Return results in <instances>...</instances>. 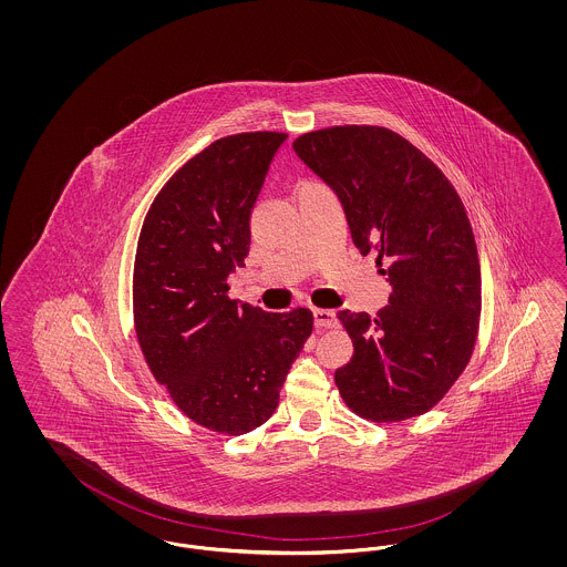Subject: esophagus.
<instances>
[{
    "label": "esophagus",
    "mask_w": 567,
    "mask_h": 567,
    "mask_svg": "<svg viewBox=\"0 0 567 567\" xmlns=\"http://www.w3.org/2000/svg\"><path fill=\"white\" fill-rule=\"evenodd\" d=\"M315 317V324L317 327H336L338 324V317L333 310H324V308H315L312 310Z\"/></svg>",
    "instance_id": "esophagus-1"
}]
</instances>
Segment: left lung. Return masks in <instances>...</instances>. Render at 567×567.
I'll return each instance as SVG.
<instances>
[{"label": "left lung", "mask_w": 567, "mask_h": 567, "mask_svg": "<svg viewBox=\"0 0 567 567\" xmlns=\"http://www.w3.org/2000/svg\"><path fill=\"white\" fill-rule=\"evenodd\" d=\"M293 151L342 204L352 243L386 264L389 303L340 310L352 359L336 384L352 412L404 421L465 370L481 317V264L457 190L402 135L370 125L303 134Z\"/></svg>", "instance_id": "8db88e82"}]
</instances>
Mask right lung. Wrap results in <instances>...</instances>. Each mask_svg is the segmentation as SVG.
I'll list each match as a JSON object with an SVG mask.
<instances>
[{
    "mask_svg": "<svg viewBox=\"0 0 567 567\" xmlns=\"http://www.w3.org/2000/svg\"><path fill=\"white\" fill-rule=\"evenodd\" d=\"M287 135H227L185 163L144 218L134 319L144 359L176 405L213 432L264 425L312 333V312H266L229 299L250 215Z\"/></svg>",
    "mask_w": 567,
    "mask_h": 567,
    "instance_id": "1",
    "label": "right lung"
}]
</instances>
